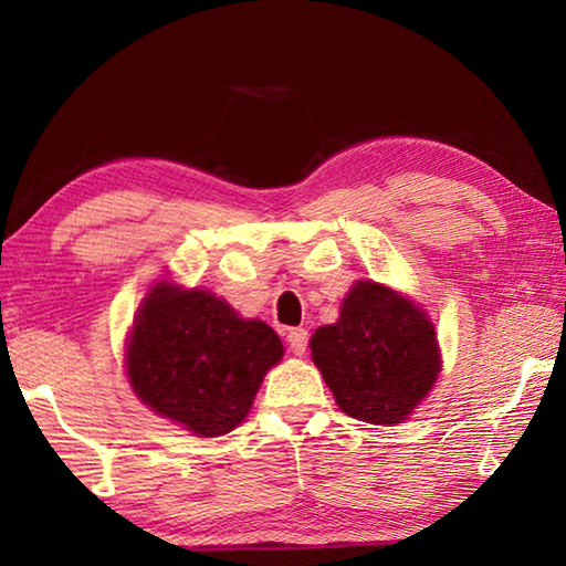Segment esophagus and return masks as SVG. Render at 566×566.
<instances>
[{"instance_id":"1","label":"esophagus","mask_w":566,"mask_h":566,"mask_svg":"<svg viewBox=\"0 0 566 566\" xmlns=\"http://www.w3.org/2000/svg\"><path fill=\"white\" fill-rule=\"evenodd\" d=\"M286 343H290V350L294 355H304L308 345V331L306 328H292L286 333Z\"/></svg>"}]
</instances>
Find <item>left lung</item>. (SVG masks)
Wrapping results in <instances>:
<instances>
[{
  "label": "left lung",
  "mask_w": 566,
  "mask_h": 566,
  "mask_svg": "<svg viewBox=\"0 0 566 566\" xmlns=\"http://www.w3.org/2000/svg\"><path fill=\"white\" fill-rule=\"evenodd\" d=\"M308 345L340 411L375 426L411 416L442 367L426 311L369 280L347 292L340 318L318 328Z\"/></svg>",
  "instance_id": "obj_1"
}]
</instances>
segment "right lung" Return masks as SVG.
I'll use <instances>...</instances> for the list:
<instances>
[{"mask_svg":"<svg viewBox=\"0 0 566 566\" xmlns=\"http://www.w3.org/2000/svg\"><path fill=\"white\" fill-rule=\"evenodd\" d=\"M282 355L268 323L240 318L207 290L158 282L128 335L126 375L150 411L197 438H219L243 423Z\"/></svg>","mask_w":566,"mask_h":566,"instance_id":"right-lung-1","label":"right lung"}]
</instances>
